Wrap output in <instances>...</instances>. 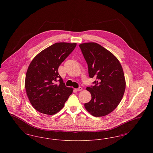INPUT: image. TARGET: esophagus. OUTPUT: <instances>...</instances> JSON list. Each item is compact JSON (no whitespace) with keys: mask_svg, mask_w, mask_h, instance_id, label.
<instances>
[{"mask_svg":"<svg viewBox=\"0 0 153 153\" xmlns=\"http://www.w3.org/2000/svg\"><path fill=\"white\" fill-rule=\"evenodd\" d=\"M82 89V88L81 87L78 88H77V89H75V90L76 91H81Z\"/></svg>","mask_w":153,"mask_h":153,"instance_id":"obj_1","label":"esophagus"}]
</instances>
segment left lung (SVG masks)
Wrapping results in <instances>:
<instances>
[{
  "label": "left lung",
  "instance_id": "1",
  "mask_svg": "<svg viewBox=\"0 0 153 153\" xmlns=\"http://www.w3.org/2000/svg\"><path fill=\"white\" fill-rule=\"evenodd\" d=\"M91 78L95 77L94 86L88 87L91 100L85 103V109L93 116H105L115 109L122 100L126 80L117 58L99 44L88 42L79 45Z\"/></svg>",
  "mask_w": 153,
  "mask_h": 153
}]
</instances>
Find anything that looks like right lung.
I'll use <instances>...</instances> for the list:
<instances>
[{"label": "right lung", "instance_id": "right-lung-1", "mask_svg": "<svg viewBox=\"0 0 153 153\" xmlns=\"http://www.w3.org/2000/svg\"><path fill=\"white\" fill-rule=\"evenodd\" d=\"M76 46V43L53 44L38 54L30 64L25 85L31 104L38 112L49 115L57 114L72 94L73 88L66 87L58 69ZM57 81L58 85L55 84Z\"/></svg>", "mask_w": 153, "mask_h": 153}]
</instances>
